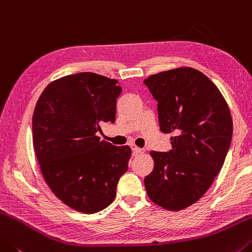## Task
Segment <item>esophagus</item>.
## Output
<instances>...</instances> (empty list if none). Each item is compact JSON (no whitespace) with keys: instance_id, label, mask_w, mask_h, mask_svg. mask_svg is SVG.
Here are the masks:
<instances>
[{"instance_id":"1","label":"esophagus","mask_w":252,"mask_h":252,"mask_svg":"<svg viewBox=\"0 0 252 252\" xmlns=\"http://www.w3.org/2000/svg\"><path fill=\"white\" fill-rule=\"evenodd\" d=\"M131 150H133V153L134 155H139V154H143L144 152H145V150L144 148H139L137 146H131Z\"/></svg>"}]
</instances>
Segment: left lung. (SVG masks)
Instances as JSON below:
<instances>
[{
	"mask_svg": "<svg viewBox=\"0 0 252 252\" xmlns=\"http://www.w3.org/2000/svg\"><path fill=\"white\" fill-rule=\"evenodd\" d=\"M158 100L159 129L171 137L170 152H151L154 168L144 184L150 199L168 211L199 201L223 166L232 139V117L209 78L183 67L144 80Z\"/></svg>",
	"mask_w": 252,
	"mask_h": 252,
	"instance_id": "8db88e82",
	"label": "left lung"
}]
</instances>
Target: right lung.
<instances>
[{
    "label": "right lung",
    "instance_id": "1",
    "mask_svg": "<svg viewBox=\"0 0 252 252\" xmlns=\"http://www.w3.org/2000/svg\"><path fill=\"white\" fill-rule=\"evenodd\" d=\"M121 93L117 80L79 72L50 82L33 111L41 172L53 194L76 211L92 214L108 207L128 168L130 147L96 134L104 123H115Z\"/></svg>",
    "mask_w": 252,
    "mask_h": 252
}]
</instances>
